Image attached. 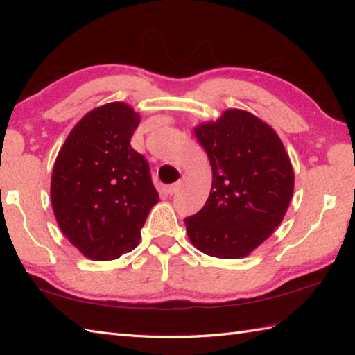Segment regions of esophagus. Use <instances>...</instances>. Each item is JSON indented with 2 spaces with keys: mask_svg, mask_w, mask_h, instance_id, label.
<instances>
[{
  "mask_svg": "<svg viewBox=\"0 0 355 355\" xmlns=\"http://www.w3.org/2000/svg\"><path fill=\"white\" fill-rule=\"evenodd\" d=\"M180 187H182V183L177 182V183H173V184L168 186V189H166V191H168L169 195H173V193H177V192L180 191Z\"/></svg>",
  "mask_w": 355,
  "mask_h": 355,
  "instance_id": "obj_1",
  "label": "esophagus"
}]
</instances>
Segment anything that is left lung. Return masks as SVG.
I'll return each mask as SVG.
<instances>
[{
  "label": "left lung",
  "mask_w": 355,
  "mask_h": 355,
  "mask_svg": "<svg viewBox=\"0 0 355 355\" xmlns=\"http://www.w3.org/2000/svg\"><path fill=\"white\" fill-rule=\"evenodd\" d=\"M193 134L212 166V189L205 207L184 220L187 236L214 258H245L271 236L290 206V157L273 128L244 110L224 111Z\"/></svg>",
  "instance_id": "1"
}]
</instances>
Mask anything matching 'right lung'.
<instances>
[{
    "label": "right lung",
    "instance_id": "1",
    "mask_svg": "<svg viewBox=\"0 0 355 355\" xmlns=\"http://www.w3.org/2000/svg\"><path fill=\"white\" fill-rule=\"evenodd\" d=\"M139 123L128 103L97 107L73 128L53 166V214L89 259L111 261L134 250L158 202L146 158L130 145Z\"/></svg>",
    "mask_w": 355,
    "mask_h": 355
}]
</instances>
